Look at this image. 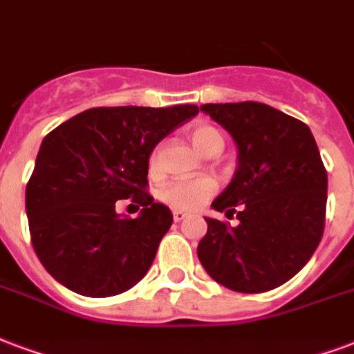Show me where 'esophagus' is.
Here are the masks:
<instances>
[{
	"label": "esophagus",
	"mask_w": 354,
	"mask_h": 354,
	"mask_svg": "<svg viewBox=\"0 0 354 354\" xmlns=\"http://www.w3.org/2000/svg\"><path fill=\"white\" fill-rule=\"evenodd\" d=\"M172 217H174V221H176V223H180V221H183L185 217H187V213L182 212V209H174V212H172Z\"/></svg>",
	"instance_id": "1"
}]
</instances>
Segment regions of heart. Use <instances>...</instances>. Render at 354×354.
<instances>
[{
    "label": "heart",
    "mask_w": 354,
    "mask_h": 354,
    "mask_svg": "<svg viewBox=\"0 0 354 354\" xmlns=\"http://www.w3.org/2000/svg\"><path fill=\"white\" fill-rule=\"evenodd\" d=\"M189 139L201 153H217L223 148V135L207 124H196L189 131ZM159 163V152H153L150 158V169H156ZM215 182L212 178H195V180H176L169 182L161 189V201L178 209H193L201 206L207 196L215 191Z\"/></svg>",
    "instance_id": "heart-1"
}]
</instances>
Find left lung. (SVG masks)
<instances>
[{"label":"left lung","instance_id":"left-lung-1","mask_svg":"<svg viewBox=\"0 0 354 354\" xmlns=\"http://www.w3.org/2000/svg\"><path fill=\"white\" fill-rule=\"evenodd\" d=\"M201 111L236 142V174L212 207L237 213L239 225L206 217L198 260L228 290H274L308 263L323 236L327 171L314 135L304 122L260 102L206 104Z\"/></svg>","mask_w":354,"mask_h":354}]
</instances>
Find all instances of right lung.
I'll return each mask as SVG.
<instances>
[{"instance_id": "1", "label": "right lung", "mask_w": 354, "mask_h": 354, "mask_svg": "<svg viewBox=\"0 0 354 354\" xmlns=\"http://www.w3.org/2000/svg\"><path fill=\"white\" fill-rule=\"evenodd\" d=\"M196 105L94 107L46 135L26 187L33 249L46 271L85 297H111L148 273L171 209L147 191L150 153ZM143 206L124 220L114 202Z\"/></svg>"}]
</instances>
